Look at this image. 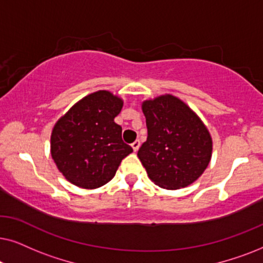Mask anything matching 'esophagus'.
<instances>
[{
    "label": "esophagus",
    "mask_w": 263,
    "mask_h": 263,
    "mask_svg": "<svg viewBox=\"0 0 263 263\" xmlns=\"http://www.w3.org/2000/svg\"><path fill=\"white\" fill-rule=\"evenodd\" d=\"M132 147H133V149H134V152H138V149L140 148V141H139V140H136V141L133 142Z\"/></svg>",
    "instance_id": "obj_1"
}]
</instances>
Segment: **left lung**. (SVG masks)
I'll list each match as a JSON object with an SVG mask.
<instances>
[{
  "label": "left lung",
  "mask_w": 263,
  "mask_h": 263,
  "mask_svg": "<svg viewBox=\"0 0 263 263\" xmlns=\"http://www.w3.org/2000/svg\"><path fill=\"white\" fill-rule=\"evenodd\" d=\"M147 140L138 157L154 184L184 188L206 170L213 142L201 118L177 97L163 95L142 102Z\"/></svg>",
  "instance_id": "left-lung-1"
}]
</instances>
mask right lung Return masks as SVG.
Instances as JSON below:
<instances>
[{
	"label": "right lung",
	"mask_w": 263,
	"mask_h": 263,
	"mask_svg": "<svg viewBox=\"0 0 263 263\" xmlns=\"http://www.w3.org/2000/svg\"><path fill=\"white\" fill-rule=\"evenodd\" d=\"M122 107L120 97L102 89L75 103L53 125L51 157L71 184L84 189L106 184L133 152L114 121Z\"/></svg>",
	"instance_id": "right-lung-1"
}]
</instances>
